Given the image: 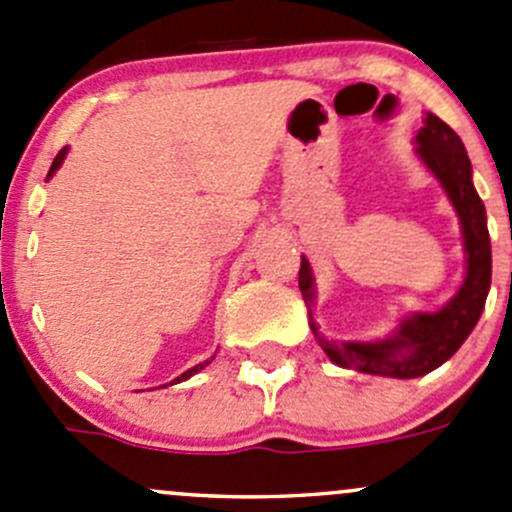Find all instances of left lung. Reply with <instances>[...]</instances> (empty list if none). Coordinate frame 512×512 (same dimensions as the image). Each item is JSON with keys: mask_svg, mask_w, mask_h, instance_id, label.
Here are the masks:
<instances>
[{"mask_svg": "<svg viewBox=\"0 0 512 512\" xmlns=\"http://www.w3.org/2000/svg\"><path fill=\"white\" fill-rule=\"evenodd\" d=\"M417 152L446 188L459 213L466 255H469L466 279L459 294L444 309L437 314H414L400 326L395 336L380 343L326 341L311 319V331L319 338L328 358L358 373L383 375V378H419V375L432 373L459 351L486 306L488 287H491V238H488L486 208L471 181V161L464 142L444 120H439L437 115H427L422 132L417 134ZM311 284L314 279H311L309 262L301 257L299 289L309 316L311 304H314Z\"/></svg>", "mask_w": 512, "mask_h": 512, "instance_id": "left-lung-1", "label": "left lung"}]
</instances>
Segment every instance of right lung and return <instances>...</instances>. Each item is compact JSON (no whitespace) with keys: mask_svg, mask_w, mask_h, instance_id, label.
Segmentation results:
<instances>
[{"mask_svg":"<svg viewBox=\"0 0 512 512\" xmlns=\"http://www.w3.org/2000/svg\"><path fill=\"white\" fill-rule=\"evenodd\" d=\"M63 159H66V147H63V149H61V152H58V154H56V159H53V164H51V171H48V176H53V171H56V169H58V166H61V161H63ZM208 363H211V360H206V363H198V365H196V368L186 370V373H184V375H179V378H176V380H174V383H181V380L191 378V375H193V373H198V370H201V368H206V365H208Z\"/></svg>","mask_w":512,"mask_h":512,"instance_id":"obj_1","label":"right lung"}]
</instances>
